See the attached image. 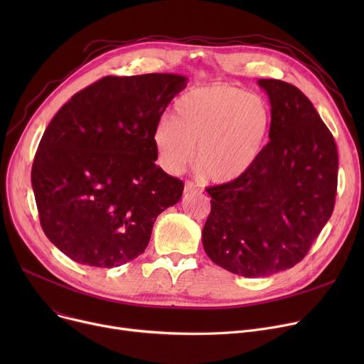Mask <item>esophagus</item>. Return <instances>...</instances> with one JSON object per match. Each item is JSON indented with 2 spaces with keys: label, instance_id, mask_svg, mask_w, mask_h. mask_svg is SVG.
I'll return each mask as SVG.
<instances>
[{
  "label": "esophagus",
  "instance_id": "1",
  "mask_svg": "<svg viewBox=\"0 0 364 364\" xmlns=\"http://www.w3.org/2000/svg\"><path fill=\"white\" fill-rule=\"evenodd\" d=\"M195 190H199V187L195 183L186 181V184H184V193H192V192H195Z\"/></svg>",
  "mask_w": 364,
  "mask_h": 364
}]
</instances>
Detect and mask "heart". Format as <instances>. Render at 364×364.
I'll return each instance as SVG.
<instances>
[{
	"label": "heart",
	"mask_w": 364,
	"mask_h": 364,
	"mask_svg": "<svg viewBox=\"0 0 364 364\" xmlns=\"http://www.w3.org/2000/svg\"><path fill=\"white\" fill-rule=\"evenodd\" d=\"M272 110L257 94L214 84L187 91L153 134L158 162L174 174L193 158L214 183H232L250 172L269 141Z\"/></svg>",
	"instance_id": "obj_1"
}]
</instances>
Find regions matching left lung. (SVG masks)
I'll return each mask as SVG.
<instances>
[{
  "label": "left lung",
  "instance_id": "obj_1",
  "mask_svg": "<svg viewBox=\"0 0 364 364\" xmlns=\"http://www.w3.org/2000/svg\"><path fill=\"white\" fill-rule=\"evenodd\" d=\"M258 84L272 105L270 141L243 177L206 188L211 214L202 230L206 255L245 277L288 270L307 255L338 186L335 139L307 95L279 80Z\"/></svg>",
  "mask_w": 364,
  "mask_h": 364
}]
</instances>
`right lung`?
I'll return each mask as SVG.
<instances>
[{
	"mask_svg": "<svg viewBox=\"0 0 364 364\" xmlns=\"http://www.w3.org/2000/svg\"><path fill=\"white\" fill-rule=\"evenodd\" d=\"M186 76H105L76 92L44 131L31 181L40 223L70 259L119 267L149 245L184 183L155 164L153 134Z\"/></svg>",
	"mask_w": 364,
	"mask_h": 364,
	"instance_id": "add662e5",
	"label": "right lung"
}]
</instances>
